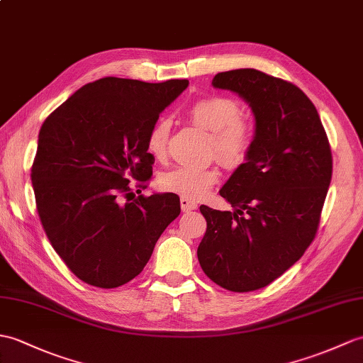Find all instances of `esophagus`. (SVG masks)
Instances as JSON below:
<instances>
[{"mask_svg":"<svg viewBox=\"0 0 363 363\" xmlns=\"http://www.w3.org/2000/svg\"><path fill=\"white\" fill-rule=\"evenodd\" d=\"M198 207V204L193 199L187 198V196H181V208L184 212H190V210H195Z\"/></svg>","mask_w":363,"mask_h":363,"instance_id":"34e87169","label":"esophagus"}]
</instances>
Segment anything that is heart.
Listing matches in <instances>:
<instances>
[{"label":"heart","instance_id":"obj_1","mask_svg":"<svg viewBox=\"0 0 363 363\" xmlns=\"http://www.w3.org/2000/svg\"><path fill=\"white\" fill-rule=\"evenodd\" d=\"M193 125L210 133V150L227 167H238L246 161L254 133L242 117L237 100L225 96H208L193 102L187 109ZM170 121H156L147 134V148L155 157L167 155ZM220 179L215 167H176L161 176V187L187 198H202Z\"/></svg>","mask_w":363,"mask_h":363}]
</instances>
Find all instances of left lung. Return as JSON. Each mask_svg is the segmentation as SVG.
I'll return each instance as SVG.
<instances>
[{"label": "left lung", "mask_w": 363, "mask_h": 363, "mask_svg": "<svg viewBox=\"0 0 363 363\" xmlns=\"http://www.w3.org/2000/svg\"><path fill=\"white\" fill-rule=\"evenodd\" d=\"M212 85L242 97L255 117L246 162L220 190L233 212L207 206L198 259L232 292L264 288L313 242L333 176L330 142L314 104L291 82L257 69L216 74Z\"/></svg>", "instance_id": "left-lung-1"}]
</instances>
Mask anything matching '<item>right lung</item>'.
<instances>
[{
  "label": "right lung",
  "instance_id": "add662e5",
  "mask_svg": "<svg viewBox=\"0 0 363 363\" xmlns=\"http://www.w3.org/2000/svg\"><path fill=\"white\" fill-rule=\"evenodd\" d=\"M187 86L105 77L75 91L41 125L30 170L38 216L82 281L104 289L128 283L179 216L174 193L131 201L128 184L150 181L147 134Z\"/></svg>",
  "mask_w": 363,
  "mask_h": 363
}]
</instances>
